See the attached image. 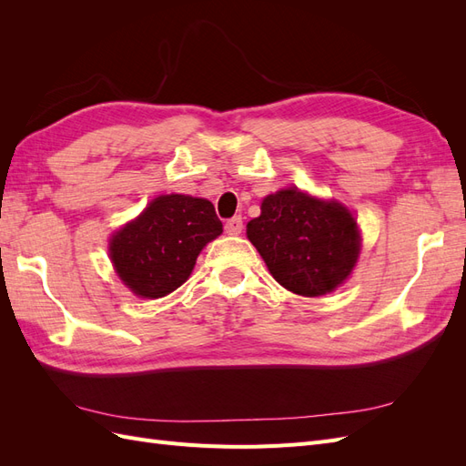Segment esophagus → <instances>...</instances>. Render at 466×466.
Listing matches in <instances>:
<instances>
[{"mask_svg": "<svg viewBox=\"0 0 466 466\" xmlns=\"http://www.w3.org/2000/svg\"><path fill=\"white\" fill-rule=\"evenodd\" d=\"M241 231H243L241 216H235V218L225 221V233H228V235H238Z\"/></svg>", "mask_w": 466, "mask_h": 466, "instance_id": "obj_1", "label": "esophagus"}]
</instances>
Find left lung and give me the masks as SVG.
Returning a JSON list of instances; mask_svg holds the SVG:
<instances>
[{"label": "left lung", "instance_id": "obj_1", "mask_svg": "<svg viewBox=\"0 0 466 466\" xmlns=\"http://www.w3.org/2000/svg\"><path fill=\"white\" fill-rule=\"evenodd\" d=\"M260 209L247 235L286 289L319 298L350 276L360 255V231L344 206L291 188L266 196Z\"/></svg>", "mask_w": 466, "mask_h": 466}]
</instances>
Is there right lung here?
I'll list each match as a JSON object with an SVG mask.
<instances>
[{
  "mask_svg": "<svg viewBox=\"0 0 466 466\" xmlns=\"http://www.w3.org/2000/svg\"><path fill=\"white\" fill-rule=\"evenodd\" d=\"M221 231L211 202L185 194L159 196L112 237L110 258L136 295L157 299L185 284L200 250Z\"/></svg>",
  "mask_w": 466,
  "mask_h": 466,
  "instance_id": "1",
  "label": "right lung"
}]
</instances>
